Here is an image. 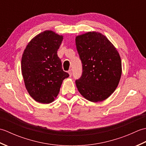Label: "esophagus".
<instances>
[{
  "label": "esophagus",
  "mask_w": 146,
  "mask_h": 146,
  "mask_svg": "<svg viewBox=\"0 0 146 146\" xmlns=\"http://www.w3.org/2000/svg\"><path fill=\"white\" fill-rule=\"evenodd\" d=\"M68 73H69L70 76L71 77V75H72V72H71V70H70L69 71H68Z\"/></svg>",
  "instance_id": "esophagus-1"
}]
</instances>
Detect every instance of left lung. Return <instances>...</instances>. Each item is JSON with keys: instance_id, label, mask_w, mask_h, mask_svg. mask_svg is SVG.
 <instances>
[{"instance_id": "1", "label": "left lung", "mask_w": 146, "mask_h": 146, "mask_svg": "<svg viewBox=\"0 0 146 146\" xmlns=\"http://www.w3.org/2000/svg\"><path fill=\"white\" fill-rule=\"evenodd\" d=\"M82 61V76L76 85L83 97L92 102L105 100L115 90L122 75V62L115 46L100 33L76 37Z\"/></svg>"}]
</instances>
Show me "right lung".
Returning a JSON list of instances; mask_svg holds the SVG:
<instances>
[{
	"label": "right lung",
	"mask_w": 146,
	"mask_h": 146,
	"mask_svg": "<svg viewBox=\"0 0 146 146\" xmlns=\"http://www.w3.org/2000/svg\"><path fill=\"white\" fill-rule=\"evenodd\" d=\"M63 36L45 31L31 39L24 49L21 70L26 88L35 101L49 104L56 98L69 74L62 69L57 51Z\"/></svg>",
	"instance_id": "1"
}]
</instances>
